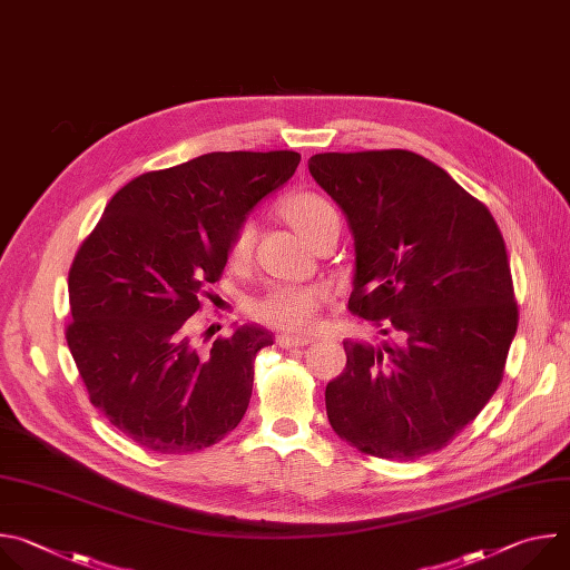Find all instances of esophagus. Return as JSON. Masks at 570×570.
<instances>
[{
  "label": "esophagus",
  "instance_id": "esophagus-1",
  "mask_svg": "<svg viewBox=\"0 0 570 570\" xmlns=\"http://www.w3.org/2000/svg\"><path fill=\"white\" fill-rule=\"evenodd\" d=\"M313 338L308 336H293V334H282L277 336V345L284 347V350H291V347H304V345H311Z\"/></svg>",
  "mask_w": 570,
  "mask_h": 570
}]
</instances>
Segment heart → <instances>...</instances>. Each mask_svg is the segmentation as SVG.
<instances>
[{"label":"heart","mask_w":570,"mask_h":570,"mask_svg":"<svg viewBox=\"0 0 570 570\" xmlns=\"http://www.w3.org/2000/svg\"><path fill=\"white\" fill-rule=\"evenodd\" d=\"M282 216L297 229L308 243L327 227L332 220H338L334 205L313 191H297L282 200ZM253 246V223H240L229 243V259L240 264L246 262ZM327 299V291L322 286H297V284H277L271 286L250 304V315L268 327L306 332L313 327L322 302Z\"/></svg>","instance_id":"heart-1"}]
</instances>
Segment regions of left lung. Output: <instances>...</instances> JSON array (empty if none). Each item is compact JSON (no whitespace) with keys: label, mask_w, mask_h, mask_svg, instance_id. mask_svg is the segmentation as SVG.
<instances>
[{"label":"left lung","mask_w":570,"mask_h":570,"mask_svg":"<svg viewBox=\"0 0 570 570\" xmlns=\"http://www.w3.org/2000/svg\"><path fill=\"white\" fill-rule=\"evenodd\" d=\"M313 180L354 238L350 311L399 345L345 341L324 392L332 429L363 453L409 462L444 449L497 392L517 334L510 262L480 200L411 150L317 153Z\"/></svg>","instance_id":"8db88e82"}]
</instances>
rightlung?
<instances>
[{
	"mask_svg": "<svg viewBox=\"0 0 570 570\" xmlns=\"http://www.w3.org/2000/svg\"><path fill=\"white\" fill-rule=\"evenodd\" d=\"M299 165L295 150L207 153L121 187L69 271L67 345L95 409L130 442L191 453L248 411L255 356L243 324L207 350L191 315L218 282L240 223Z\"/></svg>",
	"mask_w": 570,
	"mask_h": 570,
	"instance_id": "add662e5",
	"label": "right lung"
}]
</instances>
